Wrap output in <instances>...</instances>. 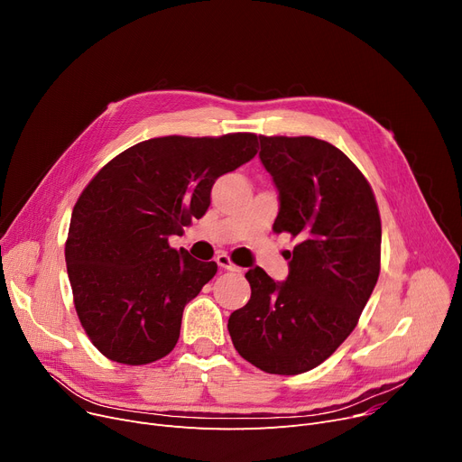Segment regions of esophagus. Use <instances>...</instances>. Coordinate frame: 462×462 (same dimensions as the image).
I'll list each match as a JSON object with an SVG mask.
<instances>
[{
  "label": "esophagus",
  "instance_id": "obj_1",
  "mask_svg": "<svg viewBox=\"0 0 462 462\" xmlns=\"http://www.w3.org/2000/svg\"><path fill=\"white\" fill-rule=\"evenodd\" d=\"M217 263L221 265V268L226 270V272H237V273H241V268L232 262V258H230L228 254H218V256H217Z\"/></svg>",
  "mask_w": 462,
  "mask_h": 462
}]
</instances>
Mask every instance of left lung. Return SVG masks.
<instances>
[{
  "mask_svg": "<svg viewBox=\"0 0 462 462\" xmlns=\"http://www.w3.org/2000/svg\"><path fill=\"white\" fill-rule=\"evenodd\" d=\"M260 161L279 189L273 232L298 239L290 273H245L251 300L228 331L239 356L270 374L319 367L354 331L380 275L382 223L361 170L312 136L260 134Z\"/></svg>",
  "mask_w": 462,
  "mask_h": 462,
  "instance_id": "8db88e82",
  "label": "left lung"
}]
</instances>
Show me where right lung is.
Wrapping results in <instances>:
<instances>
[{
	"label": "right lung",
	"mask_w": 462,
	"mask_h": 462,
	"mask_svg": "<svg viewBox=\"0 0 462 462\" xmlns=\"http://www.w3.org/2000/svg\"><path fill=\"white\" fill-rule=\"evenodd\" d=\"M254 133L134 143L86 185L70 215L67 273L79 320L112 361L148 365L174 350L185 305L215 262L170 247L211 204L217 178L256 155Z\"/></svg>",
	"instance_id": "add662e5"
}]
</instances>
